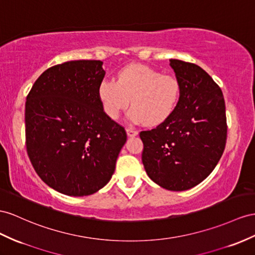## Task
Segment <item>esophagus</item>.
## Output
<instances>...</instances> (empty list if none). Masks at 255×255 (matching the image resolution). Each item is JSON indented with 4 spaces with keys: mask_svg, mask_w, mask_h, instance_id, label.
Instances as JSON below:
<instances>
[{
    "mask_svg": "<svg viewBox=\"0 0 255 255\" xmlns=\"http://www.w3.org/2000/svg\"><path fill=\"white\" fill-rule=\"evenodd\" d=\"M126 131H127V134H128L129 136H134V135L138 134V131H136V130H134V129L131 128V127L126 128Z\"/></svg>",
    "mask_w": 255,
    "mask_h": 255,
    "instance_id": "34e87169",
    "label": "esophagus"
}]
</instances>
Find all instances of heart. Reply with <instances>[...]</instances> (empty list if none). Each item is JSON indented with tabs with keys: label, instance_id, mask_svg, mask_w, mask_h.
<instances>
[{
	"label": "heart",
	"instance_id": "heart-1",
	"mask_svg": "<svg viewBox=\"0 0 255 255\" xmlns=\"http://www.w3.org/2000/svg\"><path fill=\"white\" fill-rule=\"evenodd\" d=\"M180 95L177 77L142 64L127 65L119 72L117 81L106 78L98 86V97L110 119H119L131 99L130 119L151 126L159 125L173 113Z\"/></svg>",
	"mask_w": 255,
	"mask_h": 255
}]
</instances>
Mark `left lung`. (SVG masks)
Returning <instances> with one entry per match:
<instances>
[{
    "mask_svg": "<svg viewBox=\"0 0 255 255\" xmlns=\"http://www.w3.org/2000/svg\"><path fill=\"white\" fill-rule=\"evenodd\" d=\"M181 84L173 113L151 130L140 132L142 162L156 184L186 191L210 174L224 152L227 124L219 85L197 64L170 59Z\"/></svg>",
    "mask_w": 255,
    "mask_h": 255,
    "instance_id": "left-lung-1",
    "label": "left lung"
}]
</instances>
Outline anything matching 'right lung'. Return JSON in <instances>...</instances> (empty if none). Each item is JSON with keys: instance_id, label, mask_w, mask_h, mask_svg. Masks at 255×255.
<instances>
[{"instance_id": "add662e5", "label": "right lung", "mask_w": 255, "mask_h": 255, "mask_svg": "<svg viewBox=\"0 0 255 255\" xmlns=\"http://www.w3.org/2000/svg\"><path fill=\"white\" fill-rule=\"evenodd\" d=\"M100 60L57 64L40 75L25 102V145L45 183L68 196H88L112 178L127 140L125 129L104 113L98 86Z\"/></svg>"}]
</instances>
